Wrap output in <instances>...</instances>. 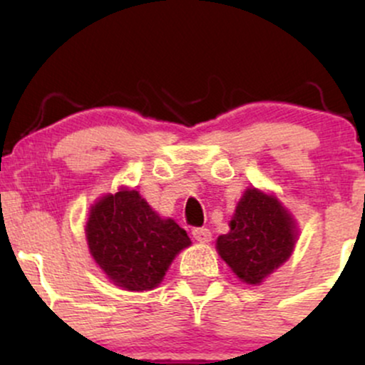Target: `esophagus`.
I'll list each match as a JSON object with an SVG mask.
<instances>
[{
    "instance_id": "34e87169",
    "label": "esophagus",
    "mask_w": 365,
    "mask_h": 365,
    "mask_svg": "<svg viewBox=\"0 0 365 365\" xmlns=\"http://www.w3.org/2000/svg\"><path fill=\"white\" fill-rule=\"evenodd\" d=\"M192 235L197 242H200V244H207L209 240H211V232H209L207 228H194L192 230Z\"/></svg>"
}]
</instances>
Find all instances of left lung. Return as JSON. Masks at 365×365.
Segmentation results:
<instances>
[{
  "label": "left lung",
  "mask_w": 365,
  "mask_h": 365,
  "mask_svg": "<svg viewBox=\"0 0 365 365\" xmlns=\"http://www.w3.org/2000/svg\"><path fill=\"white\" fill-rule=\"evenodd\" d=\"M295 240L293 217L278 199L247 188L216 249L242 282L259 284L290 257Z\"/></svg>",
  "instance_id": "left-lung-1"
}]
</instances>
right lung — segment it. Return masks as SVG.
Segmentation results:
<instances>
[{"mask_svg":"<svg viewBox=\"0 0 365 365\" xmlns=\"http://www.w3.org/2000/svg\"><path fill=\"white\" fill-rule=\"evenodd\" d=\"M89 250L108 278L130 292L153 290L180 250L190 245L173 220H161L137 190H120L92 206Z\"/></svg>","mask_w":365,"mask_h":365,"instance_id":"1","label":"right lung"}]
</instances>
